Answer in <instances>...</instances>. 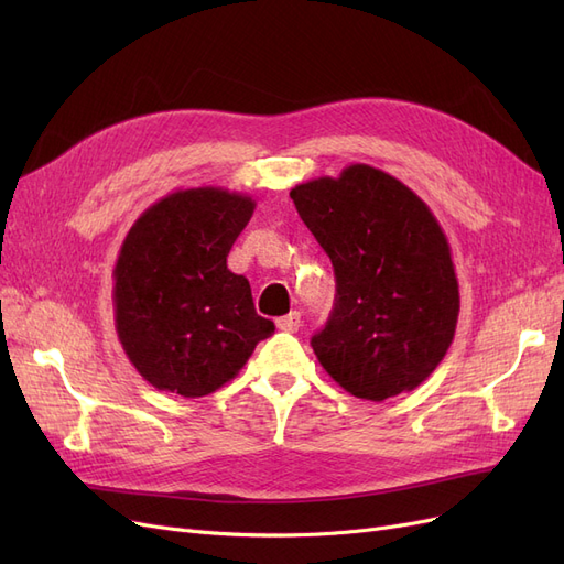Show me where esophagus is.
<instances>
[{
	"label": "esophagus",
	"instance_id": "esophagus-1",
	"mask_svg": "<svg viewBox=\"0 0 564 564\" xmlns=\"http://www.w3.org/2000/svg\"><path fill=\"white\" fill-rule=\"evenodd\" d=\"M278 329L286 332V334H296L301 329V313L299 311H292L289 315L280 317L278 319Z\"/></svg>",
	"mask_w": 564,
	"mask_h": 564
}]
</instances>
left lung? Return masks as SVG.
<instances>
[{"mask_svg": "<svg viewBox=\"0 0 564 564\" xmlns=\"http://www.w3.org/2000/svg\"><path fill=\"white\" fill-rule=\"evenodd\" d=\"M289 197L334 265V311L311 338L319 365L371 402L421 386L458 319L456 272L433 212L369 164L301 183Z\"/></svg>", "mask_w": 564, "mask_h": 564, "instance_id": "left-lung-1", "label": "left lung"}]
</instances>
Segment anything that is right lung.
Returning <instances> with one entry per match:
<instances>
[{
    "label": "right lung",
    "instance_id": "add662e5",
    "mask_svg": "<svg viewBox=\"0 0 564 564\" xmlns=\"http://www.w3.org/2000/svg\"><path fill=\"white\" fill-rule=\"evenodd\" d=\"M256 202L191 187L152 204L115 265V327L131 365L158 390L204 398L237 377L275 324L253 308L228 253Z\"/></svg>",
    "mask_w": 564,
    "mask_h": 564
}]
</instances>
